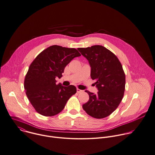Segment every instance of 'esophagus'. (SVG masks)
<instances>
[{"instance_id":"34e87169","label":"esophagus","mask_w":155,"mask_h":155,"mask_svg":"<svg viewBox=\"0 0 155 155\" xmlns=\"http://www.w3.org/2000/svg\"><path fill=\"white\" fill-rule=\"evenodd\" d=\"M77 92H78V93L83 92V91H82V90H80V89H78V88H77Z\"/></svg>"}]
</instances>
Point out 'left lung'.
<instances>
[{
	"label": "left lung",
	"instance_id": "obj_1",
	"mask_svg": "<svg viewBox=\"0 0 155 155\" xmlns=\"http://www.w3.org/2000/svg\"><path fill=\"white\" fill-rule=\"evenodd\" d=\"M78 50L89 61L91 77L98 90L97 94L85 91L89 100L83 108L93 118H106L117 109L124 96L126 75L122 64L112 52L101 45Z\"/></svg>",
	"mask_w": 155,
	"mask_h": 155
}]
</instances>
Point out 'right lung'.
Listing matches in <instances>:
<instances>
[{"label": "right lung", "instance_id": "obj_1", "mask_svg": "<svg viewBox=\"0 0 155 155\" xmlns=\"http://www.w3.org/2000/svg\"><path fill=\"white\" fill-rule=\"evenodd\" d=\"M81 54L75 48L52 45L41 52L30 64L25 75L24 88L35 110L40 115L52 117L63 110L68 100L77 92L73 85L56 84L64 68Z\"/></svg>", "mask_w": 155, "mask_h": 155}]
</instances>
